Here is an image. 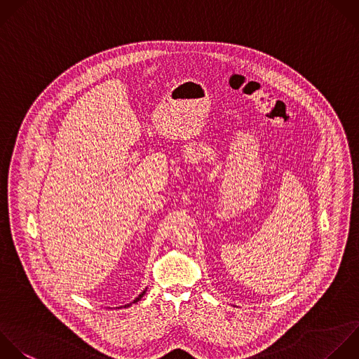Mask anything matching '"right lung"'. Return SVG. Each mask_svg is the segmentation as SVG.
I'll list each match as a JSON object with an SVG mask.
<instances>
[{"label":"right lung","instance_id":"right-lung-1","mask_svg":"<svg viewBox=\"0 0 359 359\" xmlns=\"http://www.w3.org/2000/svg\"><path fill=\"white\" fill-rule=\"evenodd\" d=\"M144 293H146V289H144V290H143V292H142V293H140V294H139V296H137V297H136V299H135L132 303H136V302H139V300H140V299L144 296ZM132 303H129V304H125V307H126V306H130Z\"/></svg>","mask_w":359,"mask_h":359}]
</instances>
